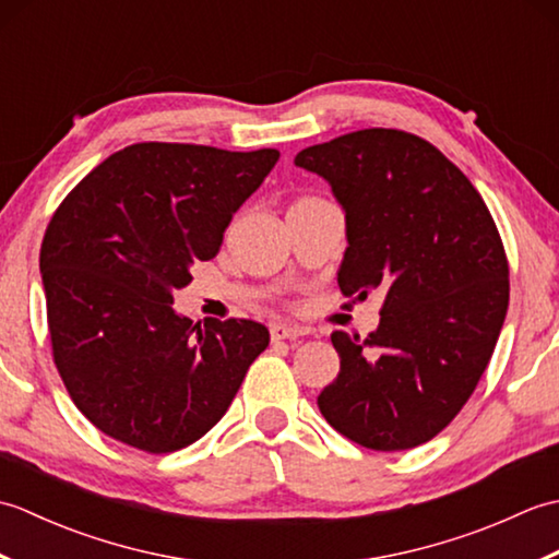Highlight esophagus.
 <instances>
[{
  "mask_svg": "<svg viewBox=\"0 0 559 559\" xmlns=\"http://www.w3.org/2000/svg\"><path fill=\"white\" fill-rule=\"evenodd\" d=\"M307 331L298 324H271V341H286V338H298V336H305Z\"/></svg>",
  "mask_w": 559,
  "mask_h": 559,
  "instance_id": "obj_1",
  "label": "esophagus"
}]
</instances>
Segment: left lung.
<instances>
[{"label":"left lung","instance_id":"obj_1","mask_svg":"<svg viewBox=\"0 0 559 559\" xmlns=\"http://www.w3.org/2000/svg\"><path fill=\"white\" fill-rule=\"evenodd\" d=\"M346 211L343 295L382 290L367 338L334 331L338 377L317 403L350 442L401 451L456 418L488 367L509 305L502 237L478 189L430 141L360 129L300 151Z\"/></svg>","mask_w":559,"mask_h":559}]
</instances>
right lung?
I'll return each instance as SVG.
<instances>
[{
  "label": "right lung",
  "mask_w": 559,
  "mask_h": 559,
  "mask_svg": "<svg viewBox=\"0 0 559 559\" xmlns=\"http://www.w3.org/2000/svg\"><path fill=\"white\" fill-rule=\"evenodd\" d=\"M278 156L146 141L112 153L55 211L40 247L52 358L100 432L168 454L228 411L269 329L194 324L173 310V290L218 254Z\"/></svg>",
  "instance_id": "right-lung-1"
}]
</instances>
